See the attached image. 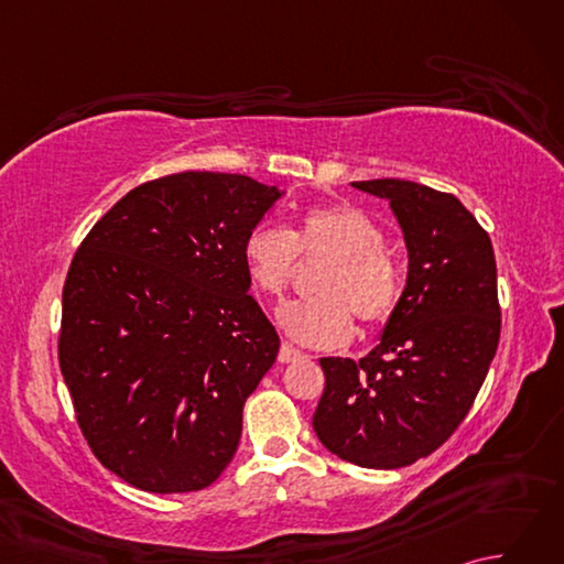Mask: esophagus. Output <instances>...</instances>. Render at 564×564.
<instances>
[{
  "instance_id": "esophagus-1",
  "label": "esophagus",
  "mask_w": 564,
  "mask_h": 564,
  "mask_svg": "<svg viewBox=\"0 0 564 564\" xmlns=\"http://www.w3.org/2000/svg\"><path fill=\"white\" fill-rule=\"evenodd\" d=\"M297 358H303V351H297L295 346H291V344H283L281 346V351H279V361L281 364H293V361H297Z\"/></svg>"
}]
</instances>
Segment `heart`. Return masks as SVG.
Segmentation results:
<instances>
[{
  "label": "heart",
  "mask_w": 564,
  "mask_h": 564,
  "mask_svg": "<svg viewBox=\"0 0 564 564\" xmlns=\"http://www.w3.org/2000/svg\"><path fill=\"white\" fill-rule=\"evenodd\" d=\"M380 227L351 206L307 208L293 232L271 223L251 227L242 245L247 275L263 295H281L291 283L297 254H327L317 275V297L279 307V325L301 346L329 349L354 334V315L366 327L388 322L400 303L402 279L386 251Z\"/></svg>",
  "instance_id": "heart-1"
}]
</instances>
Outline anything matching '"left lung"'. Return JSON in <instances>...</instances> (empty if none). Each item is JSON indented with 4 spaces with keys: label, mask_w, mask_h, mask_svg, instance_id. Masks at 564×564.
<instances>
[{
    "label": "left lung",
    "mask_w": 564,
    "mask_h": 564,
    "mask_svg": "<svg viewBox=\"0 0 564 564\" xmlns=\"http://www.w3.org/2000/svg\"><path fill=\"white\" fill-rule=\"evenodd\" d=\"M351 186L390 203L410 267L376 349L319 358L327 382L313 429L341 460L394 470L434 453L482 388L501 329L497 263L455 196L404 178Z\"/></svg>",
    "instance_id": "1"
}]
</instances>
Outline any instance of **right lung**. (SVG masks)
Here are the masks:
<instances>
[{"label": "right lung", "instance_id": "obj_1", "mask_svg": "<svg viewBox=\"0 0 564 564\" xmlns=\"http://www.w3.org/2000/svg\"><path fill=\"white\" fill-rule=\"evenodd\" d=\"M283 194L242 174L154 178L72 259L59 370L94 455L142 492H198L235 458L245 402L281 346L242 245Z\"/></svg>", "mask_w": 564, "mask_h": 564}]
</instances>
